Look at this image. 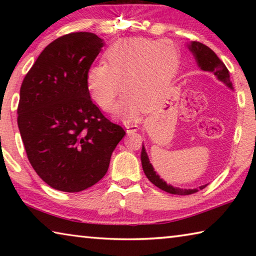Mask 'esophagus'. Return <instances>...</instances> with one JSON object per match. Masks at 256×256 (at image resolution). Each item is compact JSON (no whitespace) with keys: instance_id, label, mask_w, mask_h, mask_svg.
Wrapping results in <instances>:
<instances>
[{"instance_id":"esophagus-1","label":"esophagus","mask_w":256,"mask_h":256,"mask_svg":"<svg viewBox=\"0 0 256 256\" xmlns=\"http://www.w3.org/2000/svg\"><path fill=\"white\" fill-rule=\"evenodd\" d=\"M125 128H126V133H132L138 131V125L133 123H125L124 124Z\"/></svg>"}]
</instances>
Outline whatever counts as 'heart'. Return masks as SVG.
Segmentation results:
<instances>
[{
    "instance_id": "1",
    "label": "heart",
    "mask_w": 256,
    "mask_h": 256,
    "mask_svg": "<svg viewBox=\"0 0 256 256\" xmlns=\"http://www.w3.org/2000/svg\"><path fill=\"white\" fill-rule=\"evenodd\" d=\"M178 58L170 42L125 38L105 53V64H94L86 71V84L92 100L110 110L122 86L125 94L112 110L114 118L134 120L144 105L158 100L175 76Z\"/></svg>"
}]
</instances>
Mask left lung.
Returning a JSON list of instances; mask_svg holds the SVG:
<instances>
[{"label": "left lung", "instance_id": "1", "mask_svg": "<svg viewBox=\"0 0 256 256\" xmlns=\"http://www.w3.org/2000/svg\"><path fill=\"white\" fill-rule=\"evenodd\" d=\"M186 46H188V50L192 53L194 58H196L198 66L200 68L202 71L214 73L216 79L222 81L224 84H226L229 89L232 90V84L230 81V76H229V71L227 70V68L224 64L222 60L216 56L214 50L198 42H190ZM141 162L142 168H144V172L146 176L148 177V180L154 185L157 186V188L167 193L177 194V196H188V194L198 192V188L203 190L208 185H202L198 188H175V186H172L170 184H167L162 178H160L157 172L154 170V166L150 162L144 146H142Z\"/></svg>", "mask_w": 256, "mask_h": 256}]
</instances>
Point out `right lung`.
<instances>
[{
  "instance_id": "1",
  "label": "right lung",
  "mask_w": 256,
  "mask_h": 256,
  "mask_svg": "<svg viewBox=\"0 0 256 256\" xmlns=\"http://www.w3.org/2000/svg\"><path fill=\"white\" fill-rule=\"evenodd\" d=\"M105 42L73 32L45 47L20 88L18 126L38 176L50 188L80 192L100 180L125 136L90 98L86 74Z\"/></svg>"
}]
</instances>
